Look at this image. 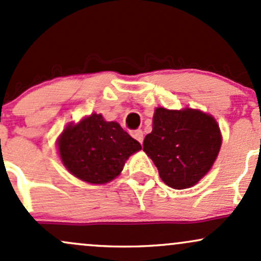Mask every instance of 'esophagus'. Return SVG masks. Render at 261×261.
<instances>
[{"mask_svg": "<svg viewBox=\"0 0 261 261\" xmlns=\"http://www.w3.org/2000/svg\"><path fill=\"white\" fill-rule=\"evenodd\" d=\"M133 137H134V138H136L137 140H138L140 144H142L143 139H144V138H143V132H142V130L138 129V130L133 132Z\"/></svg>", "mask_w": 261, "mask_h": 261, "instance_id": "34e87169", "label": "esophagus"}]
</instances>
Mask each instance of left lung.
<instances>
[{
    "label": "left lung",
    "instance_id": "1",
    "mask_svg": "<svg viewBox=\"0 0 261 261\" xmlns=\"http://www.w3.org/2000/svg\"><path fill=\"white\" fill-rule=\"evenodd\" d=\"M221 145L219 125L211 115L192 108L158 107L143 150L166 185L182 190L196 185L210 171Z\"/></svg>",
    "mask_w": 261,
    "mask_h": 261
}]
</instances>
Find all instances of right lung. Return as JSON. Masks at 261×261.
I'll return each mask as SVG.
<instances>
[{"label": "right lung", "mask_w": 261, "mask_h": 261, "mask_svg": "<svg viewBox=\"0 0 261 261\" xmlns=\"http://www.w3.org/2000/svg\"><path fill=\"white\" fill-rule=\"evenodd\" d=\"M142 149L117 122L92 113L77 124L69 123L58 139V150L70 174L89 184L101 185L121 174L132 154Z\"/></svg>", "instance_id": "add662e5"}]
</instances>
